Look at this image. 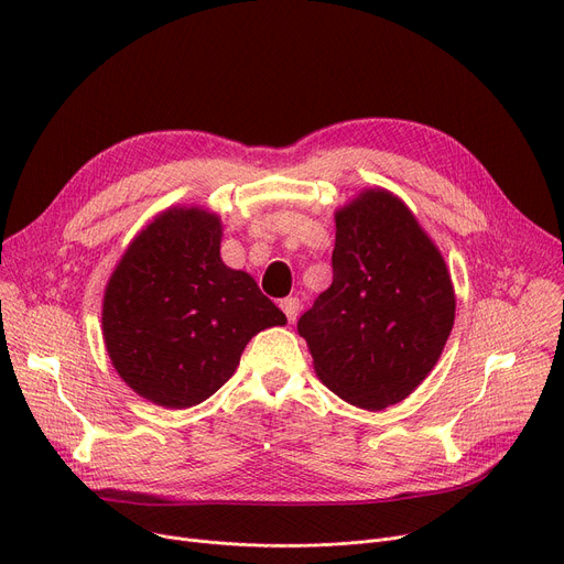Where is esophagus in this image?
Wrapping results in <instances>:
<instances>
[{
	"label": "esophagus",
	"mask_w": 564,
	"mask_h": 564,
	"mask_svg": "<svg viewBox=\"0 0 564 564\" xmlns=\"http://www.w3.org/2000/svg\"><path fill=\"white\" fill-rule=\"evenodd\" d=\"M281 311L285 313L288 322H294V319H297V315H300V300L297 297L281 300Z\"/></svg>",
	"instance_id": "esophagus-1"
}]
</instances>
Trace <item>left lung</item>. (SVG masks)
<instances>
[{
    "mask_svg": "<svg viewBox=\"0 0 564 564\" xmlns=\"http://www.w3.org/2000/svg\"><path fill=\"white\" fill-rule=\"evenodd\" d=\"M334 281L300 322L324 387L368 411L402 402L455 322L446 260L409 207L366 189L336 213Z\"/></svg>",
    "mask_w": 564,
    "mask_h": 564,
    "instance_id": "1",
    "label": "left lung"
}]
</instances>
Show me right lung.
Returning a JSON list of instances; mask_svg holds the SVG:
<instances>
[{
    "mask_svg": "<svg viewBox=\"0 0 564 564\" xmlns=\"http://www.w3.org/2000/svg\"><path fill=\"white\" fill-rule=\"evenodd\" d=\"M221 219L198 207L155 217L107 283L102 336L116 372L141 398L187 409L219 391L247 343L285 315L219 256Z\"/></svg>",
    "mask_w": 564,
    "mask_h": 564,
    "instance_id": "obj_1",
    "label": "right lung"
}]
</instances>
